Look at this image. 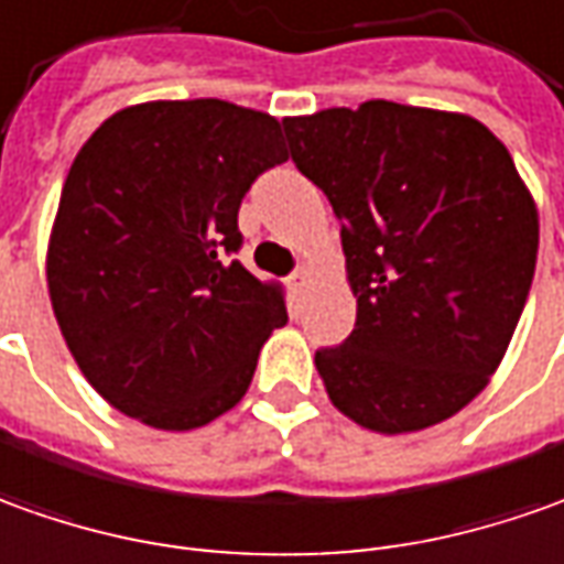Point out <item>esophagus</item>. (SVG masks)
Instances as JSON below:
<instances>
[{
	"mask_svg": "<svg viewBox=\"0 0 564 564\" xmlns=\"http://www.w3.org/2000/svg\"><path fill=\"white\" fill-rule=\"evenodd\" d=\"M308 278H312L308 268H296V271L290 274V286H293V290H305V286H308Z\"/></svg>",
	"mask_w": 564,
	"mask_h": 564,
	"instance_id": "34e87169",
	"label": "esophagus"
}]
</instances>
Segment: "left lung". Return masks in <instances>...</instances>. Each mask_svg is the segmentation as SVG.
<instances>
[{
    "label": "left lung",
    "mask_w": 564,
    "mask_h": 564,
    "mask_svg": "<svg viewBox=\"0 0 564 564\" xmlns=\"http://www.w3.org/2000/svg\"><path fill=\"white\" fill-rule=\"evenodd\" d=\"M296 170L343 225L358 321L314 367L379 435L463 411L507 355L538 265V203L507 144L454 110L364 101L286 117Z\"/></svg>",
    "instance_id": "left-lung-1"
}]
</instances>
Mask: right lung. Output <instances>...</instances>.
I'll use <instances>...</instances> for the list:
<instances>
[{
    "mask_svg": "<svg viewBox=\"0 0 564 564\" xmlns=\"http://www.w3.org/2000/svg\"><path fill=\"white\" fill-rule=\"evenodd\" d=\"M286 156L271 113L218 98L122 107L79 148L45 278L73 361L110 408L187 432L247 394L286 305L281 283L228 256L243 194Z\"/></svg>",
    "mask_w": 564,
    "mask_h": 564,
    "instance_id": "add662e5",
    "label": "right lung"
}]
</instances>
